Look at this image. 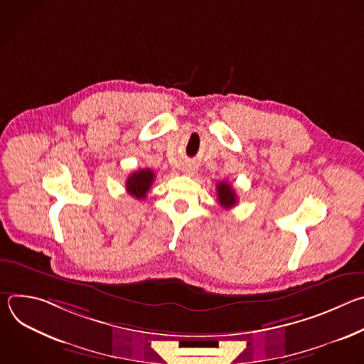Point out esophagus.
<instances>
[{"label":"esophagus","instance_id":"esophagus-1","mask_svg":"<svg viewBox=\"0 0 364 364\" xmlns=\"http://www.w3.org/2000/svg\"><path fill=\"white\" fill-rule=\"evenodd\" d=\"M183 171H184L186 174H188V176H193V174L196 173V167L191 166V164H187V166L183 168Z\"/></svg>","mask_w":364,"mask_h":364}]
</instances>
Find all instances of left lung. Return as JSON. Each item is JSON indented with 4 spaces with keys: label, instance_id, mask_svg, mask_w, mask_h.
<instances>
[{
    "label": "left lung",
    "instance_id": "1",
    "mask_svg": "<svg viewBox=\"0 0 364 364\" xmlns=\"http://www.w3.org/2000/svg\"><path fill=\"white\" fill-rule=\"evenodd\" d=\"M216 191H218L219 203L222 207H225V209H230V207L237 204V196L235 193V188L228 181H220L216 186Z\"/></svg>",
    "mask_w": 364,
    "mask_h": 364
}]
</instances>
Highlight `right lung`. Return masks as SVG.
<instances>
[{"instance_id": "1", "label": "right lung", "mask_w": 364, "mask_h": 364, "mask_svg": "<svg viewBox=\"0 0 364 364\" xmlns=\"http://www.w3.org/2000/svg\"><path fill=\"white\" fill-rule=\"evenodd\" d=\"M154 180H155L154 171L149 168H142V170L134 171L128 177L125 187H127L128 194L141 200V198L146 197V193L151 188V184L154 183Z\"/></svg>"}]
</instances>
